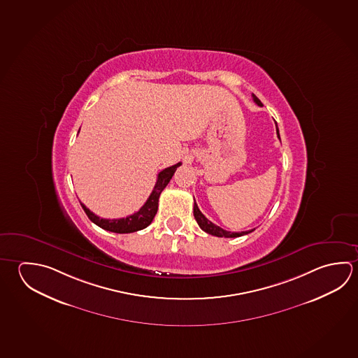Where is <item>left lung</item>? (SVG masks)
<instances>
[{"mask_svg": "<svg viewBox=\"0 0 358 358\" xmlns=\"http://www.w3.org/2000/svg\"><path fill=\"white\" fill-rule=\"evenodd\" d=\"M252 99L254 101L257 103V106H263L262 104V101L257 99V96L252 94ZM276 133H278V138L280 139V136H279V131H278V127H276ZM194 216L196 221H197V224L200 226L201 229L203 230V231L207 232V234H210V235H213V236H217V238H238V236H243V235H246V234H249V232L254 231V230H249V231H241V232H231V231H226L224 229H221L220 226L215 225L213 224L210 220H207L205 217V215L201 213L200 208L197 206V203H196V201H194Z\"/></svg>", "mask_w": 358, "mask_h": 358, "instance_id": "8db88e82", "label": "left lung"}]
</instances>
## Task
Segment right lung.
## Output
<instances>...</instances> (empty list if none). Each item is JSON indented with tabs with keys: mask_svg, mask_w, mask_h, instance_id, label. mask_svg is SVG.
Segmentation results:
<instances>
[{
	"mask_svg": "<svg viewBox=\"0 0 358 358\" xmlns=\"http://www.w3.org/2000/svg\"><path fill=\"white\" fill-rule=\"evenodd\" d=\"M180 166H181V162L161 171L158 173L157 182L153 187V191L150 194L148 200L145 201V205L141 207L137 213L129 215L127 217H123V219H101L99 216H96L95 213H92L84 203L80 202V205H82L83 210L87 213L89 220L92 222H94L95 225L99 226L107 231L117 232V234H129V232L143 230L151 224L152 220L155 219V216L157 213L159 194L164 191V187L169 185L173 173L176 172L177 167H180Z\"/></svg>",
	"mask_w": 358,
	"mask_h": 358,
	"instance_id": "add662e5",
	"label": "right lung"
}]
</instances>
